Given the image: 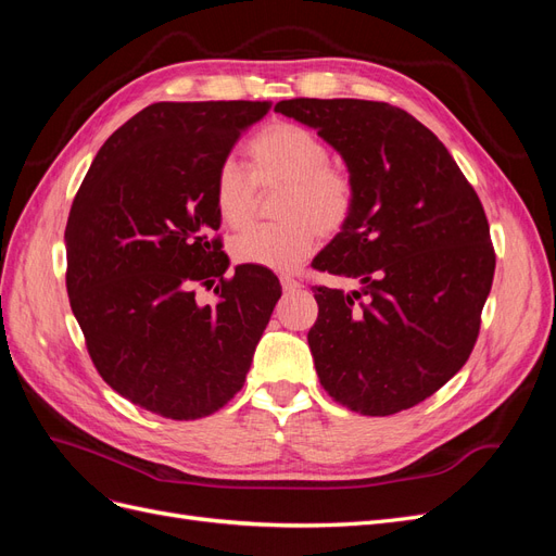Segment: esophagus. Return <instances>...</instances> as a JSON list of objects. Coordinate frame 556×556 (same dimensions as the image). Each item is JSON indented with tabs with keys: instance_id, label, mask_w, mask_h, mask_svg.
<instances>
[{
	"instance_id": "1",
	"label": "esophagus",
	"mask_w": 556,
	"mask_h": 556,
	"mask_svg": "<svg viewBox=\"0 0 556 556\" xmlns=\"http://www.w3.org/2000/svg\"><path fill=\"white\" fill-rule=\"evenodd\" d=\"M280 285H282L285 292H294V290L301 288V280L294 278V276H280Z\"/></svg>"
}]
</instances>
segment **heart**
Listing matches in <instances>:
<instances>
[{"mask_svg": "<svg viewBox=\"0 0 556 556\" xmlns=\"http://www.w3.org/2000/svg\"><path fill=\"white\" fill-rule=\"evenodd\" d=\"M248 172L223 162L213 182V201L220 220L241 229L252 220L257 190L282 185L276 199L280 223L252 227L231 243L239 264L294 271L317 245V237L339 233L355 211V180L329 164L327 143L311 129L276 123L255 134L245 146Z\"/></svg>", "mask_w": 556, "mask_h": 556, "instance_id": "1", "label": "heart"}]
</instances>
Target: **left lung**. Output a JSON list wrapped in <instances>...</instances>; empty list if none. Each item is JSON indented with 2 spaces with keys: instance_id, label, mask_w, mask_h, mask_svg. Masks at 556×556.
<instances>
[{
  "instance_id": "obj_1",
  "label": "left lung",
  "mask_w": 556,
  "mask_h": 556,
  "mask_svg": "<svg viewBox=\"0 0 556 556\" xmlns=\"http://www.w3.org/2000/svg\"><path fill=\"white\" fill-rule=\"evenodd\" d=\"M355 180V211L313 260L359 280L315 285V371L341 406L384 417L417 406L473 352L496 255L484 208L439 137L410 113L366 99H285Z\"/></svg>"
}]
</instances>
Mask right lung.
<instances>
[{
  "label": "right lung",
  "mask_w": 556,
  "mask_h": 556,
  "mask_svg": "<svg viewBox=\"0 0 556 556\" xmlns=\"http://www.w3.org/2000/svg\"><path fill=\"white\" fill-rule=\"evenodd\" d=\"M268 102H157L115 129L64 229L66 294L99 376L137 406L199 419L233 399L280 299L217 237L213 182ZM218 280V285L214 280ZM216 290L201 305L195 285Z\"/></svg>",
  "instance_id": "add662e5"
}]
</instances>
